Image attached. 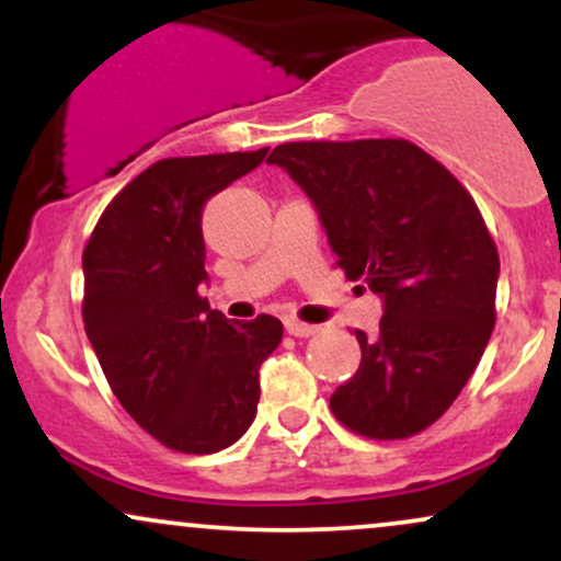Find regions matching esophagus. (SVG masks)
<instances>
[{"instance_id": "34e87169", "label": "esophagus", "mask_w": 561, "mask_h": 561, "mask_svg": "<svg viewBox=\"0 0 561 561\" xmlns=\"http://www.w3.org/2000/svg\"><path fill=\"white\" fill-rule=\"evenodd\" d=\"M285 330L293 334V337H311V334L319 332V327L302 324L298 319H285Z\"/></svg>"}]
</instances>
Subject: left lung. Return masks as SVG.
I'll list each match as a JSON object with an SVG mask.
<instances>
[{
	"mask_svg": "<svg viewBox=\"0 0 561 561\" xmlns=\"http://www.w3.org/2000/svg\"><path fill=\"white\" fill-rule=\"evenodd\" d=\"M268 163L317 208L337 266L382 300L362 366L330 405L345 427L398 440L456 401L495 324L499 253L469 192L405 139L287 141Z\"/></svg>",
	"mask_w": 561,
	"mask_h": 561,
	"instance_id": "8db88e82",
	"label": "left lung"
}]
</instances>
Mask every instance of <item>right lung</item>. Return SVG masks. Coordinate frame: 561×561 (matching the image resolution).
I'll return each mask as SVG.
<instances>
[{
	"instance_id": "obj_1",
	"label": "right lung",
	"mask_w": 561,
	"mask_h": 561,
	"mask_svg": "<svg viewBox=\"0 0 561 561\" xmlns=\"http://www.w3.org/2000/svg\"><path fill=\"white\" fill-rule=\"evenodd\" d=\"M259 152L158 160L115 195L83 250V327L121 405L182 454H216L248 433L259 369L282 321H231L199 298L203 210L259 169Z\"/></svg>"
}]
</instances>
